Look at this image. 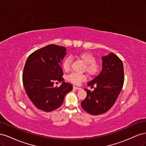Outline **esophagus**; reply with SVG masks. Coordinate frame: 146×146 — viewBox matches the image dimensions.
<instances>
[{"mask_svg": "<svg viewBox=\"0 0 146 146\" xmlns=\"http://www.w3.org/2000/svg\"><path fill=\"white\" fill-rule=\"evenodd\" d=\"M74 89L77 90H82V88L80 87H77V86H74Z\"/></svg>", "mask_w": 146, "mask_h": 146, "instance_id": "esophagus-1", "label": "esophagus"}]
</instances>
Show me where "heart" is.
Wrapping results in <instances>:
<instances>
[{
	"instance_id": "1",
	"label": "heart",
	"mask_w": 146,
	"mask_h": 146,
	"mask_svg": "<svg viewBox=\"0 0 146 146\" xmlns=\"http://www.w3.org/2000/svg\"><path fill=\"white\" fill-rule=\"evenodd\" d=\"M78 59H80L82 62L85 64V70L91 76H96L100 70V66L97 63L95 56L90 52H82L77 55ZM70 58H65L62 63V68L66 72H68L70 67ZM86 79V76L83 74H78L77 73H72L69 75L68 77V80L74 85H80L82 82L85 81Z\"/></svg>"
}]
</instances>
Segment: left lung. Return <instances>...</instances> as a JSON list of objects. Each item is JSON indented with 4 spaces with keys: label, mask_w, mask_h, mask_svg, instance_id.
<instances>
[{
    "label": "left lung",
    "mask_w": 146,
    "mask_h": 146,
    "mask_svg": "<svg viewBox=\"0 0 146 146\" xmlns=\"http://www.w3.org/2000/svg\"><path fill=\"white\" fill-rule=\"evenodd\" d=\"M102 68L88 86L94 88L91 91L84 89L86 98L81 102L82 108L92 115L105 113L111 108L120 94L124 82V72L121 60L113 53L102 57Z\"/></svg>",
    "instance_id": "left-lung-1"
}]
</instances>
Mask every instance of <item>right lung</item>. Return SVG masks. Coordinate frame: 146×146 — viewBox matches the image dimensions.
I'll return each mask as SVG.
<instances>
[{
  "label": "right lung",
  "mask_w": 146,
  "mask_h": 146,
  "mask_svg": "<svg viewBox=\"0 0 146 146\" xmlns=\"http://www.w3.org/2000/svg\"><path fill=\"white\" fill-rule=\"evenodd\" d=\"M64 47L50 44L31 54L26 61L23 82L26 93L37 108L49 112L62 105L66 94L72 90L63 82L61 64L66 55ZM55 81H63L59 87Z\"/></svg>",
  "instance_id": "add662e5"
}]
</instances>
